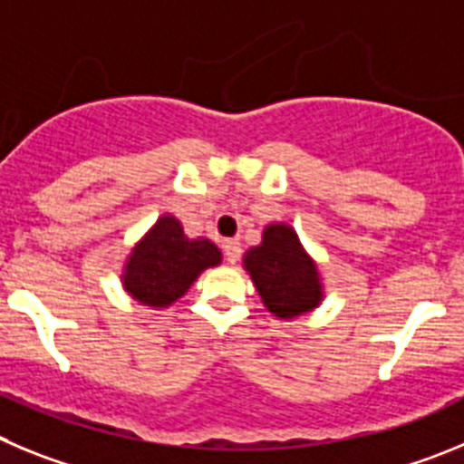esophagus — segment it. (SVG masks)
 I'll return each mask as SVG.
<instances>
[{"mask_svg":"<svg viewBox=\"0 0 464 464\" xmlns=\"http://www.w3.org/2000/svg\"><path fill=\"white\" fill-rule=\"evenodd\" d=\"M240 242L237 240H224V256H227L228 263H237L240 258Z\"/></svg>","mask_w":464,"mask_h":464,"instance_id":"1","label":"esophagus"}]
</instances>
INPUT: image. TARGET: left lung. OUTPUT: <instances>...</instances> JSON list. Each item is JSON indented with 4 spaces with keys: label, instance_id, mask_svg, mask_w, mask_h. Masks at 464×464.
<instances>
[{
    "label": "left lung",
    "instance_id": "obj_1",
    "mask_svg": "<svg viewBox=\"0 0 464 464\" xmlns=\"http://www.w3.org/2000/svg\"><path fill=\"white\" fill-rule=\"evenodd\" d=\"M242 261L266 310L277 319L307 314L324 300L319 268L289 224H268L261 245L247 249Z\"/></svg>",
    "mask_w": 464,
    "mask_h": 464
}]
</instances>
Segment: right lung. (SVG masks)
Segmentation results:
<instances>
[{
  "mask_svg": "<svg viewBox=\"0 0 464 464\" xmlns=\"http://www.w3.org/2000/svg\"><path fill=\"white\" fill-rule=\"evenodd\" d=\"M222 263V252L208 237H187L173 215H161L133 245L122 270V286L148 307H169L189 291L196 277Z\"/></svg>",
  "mask_w": 464,
  "mask_h": 464,
  "instance_id": "right-lung-1",
  "label": "right lung"
}]
</instances>
